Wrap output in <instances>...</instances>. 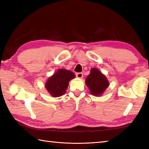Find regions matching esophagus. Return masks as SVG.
I'll list each match as a JSON object with an SVG mask.
<instances>
[{
  "mask_svg": "<svg viewBox=\"0 0 149 149\" xmlns=\"http://www.w3.org/2000/svg\"><path fill=\"white\" fill-rule=\"evenodd\" d=\"M75 75H76V77L79 79H82L83 77V73H81V72L80 73H76Z\"/></svg>",
  "mask_w": 149,
  "mask_h": 149,
  "instance_id": "esophagus-1",
  "label": "esophagus"
}]
</instances>
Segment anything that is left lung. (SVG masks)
<instances>
[{"instance_id": "obj_1", "label": "left lung", "mask_w": 149, "mask_h": 149, "mask_svg": "<svg viewBox=\"0 0 149 149\" xmlns=\"http://www.w3.org/2000/svg\"><path fill=\"white\" fill-rule=\"evenodd\" d=\"M85 83L89 88L90 93L96 97L102 95L109 86L106 75L96 68L91 69L90 74L86 78Z\"/></svg>"}]
</instances>
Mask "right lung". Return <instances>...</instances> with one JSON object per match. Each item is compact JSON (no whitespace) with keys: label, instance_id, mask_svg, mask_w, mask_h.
I'll return each mask as SVG.
<instances>
[{"label":"right lung","instance_id":"1","mask_svg":"<svg viewBox=\"0 0 149 149\" xmlns=\"http://www.w3.org/2000/svg\"><path fill=\"white\" fill-rule=\"evenodd\" d=\"M75 77V75L72 71L63 68L58 69L47 80L45 87L51 97H61L66 93L70 81Z\"/></svg>","mask_w":149,"mask_h":149}]
</instances>
